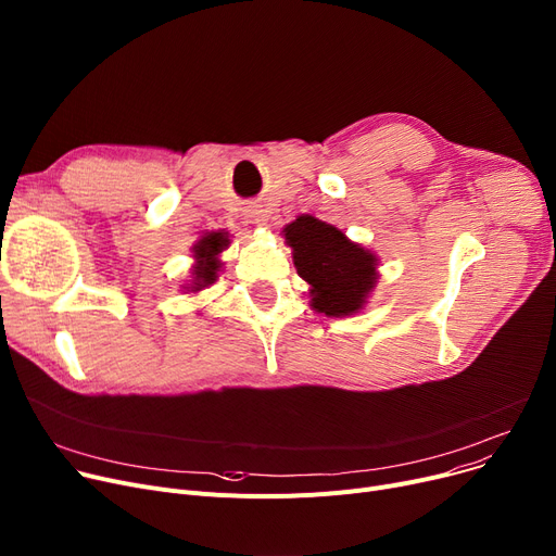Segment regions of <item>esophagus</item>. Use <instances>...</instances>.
<instances>
[{"label": "esophagus", "instance_id": "esophagus-1", "mask_svg": "<svg viewBox=\"0 0 556 556\" xmlns=\"http://www.w3.org/2000/svg\"><path fill=\"white\" fill-rule=\"evenodd\" d=\"M247 219H249L251 224H265V222H267V219H265V213L260 211L257 206H253V208L247 211Z\"/></svg>", "mask_w": 556, "mask_h": 556}]
</instances>
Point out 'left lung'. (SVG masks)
Wrapping results in <instances>:
<instances>
[{"mask_svg":"<svg viewBox=\"0 0 556 556\" xmlns=\"http://www.w3.org/2000/svg\"><path fill=\"white\" fill-rule=\"evenodd\" d=\"M285 240L293 249L299 276L312 285V307L325 316H348L364 307L377 282V260L370 251L309 215L291 222Z\"/></svg>","mask_w":556,"mask_h":556,"instance_id":"8db88e82","label":"left lung"}]
</instances>
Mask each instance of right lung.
<instances>
[{"instance_id": "right-lung-1", "label": "right lung", "mask_w": 556, "mask_h": 556, "mask_svg": "<svg viewBox=\"0 0 556 556\" xmlns=\"http://www.w3.org/2000/svg\"><path fill=\"white\" fill-rule=\"evenodd\" d=\"M228 244L226 233H208L200 240V244L194 247V257H198V265L192 267V291H200L202 287L215 282L217 271H219V260L217 253L224 251Z\"/></svg>"}]
</instances>
